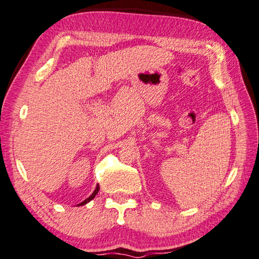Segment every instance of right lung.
<instances>
[{
  "label": "right lung",
  "mask_w": 259,
  "mask_h": 259,
  "mask_svg": "<svg viewBox=\"0 0 259 259\" xmlns=\"http://www.w3.org/2000/svg\"><path fill=\"white\" fill-rule=\"evenodd\" d=\"M98 192H99V185H97V187H96V189H95V191H94V193H92V194H91V195H90L88 199H85V200H84V201H82V202H80V204H78L77 206H82V205H86V204H88V202H90V201H91V200H92V199H95V196H96V195H97V193H98Z\"/></svg>",
  "instance_id": "obj_1"
}]
</instances>
